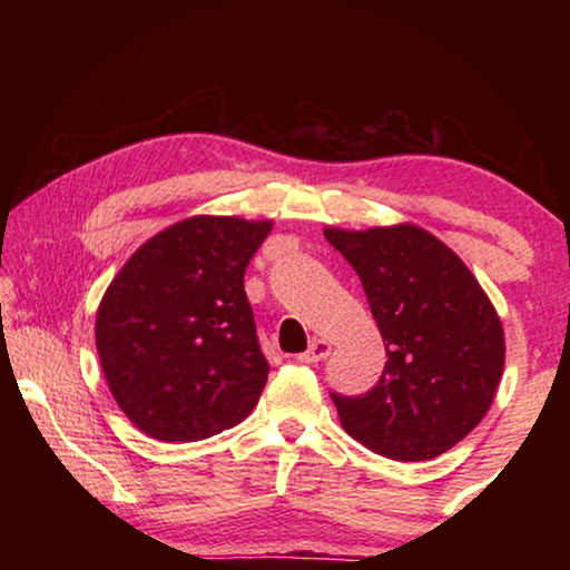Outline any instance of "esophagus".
<instances>
[{
    "label": "esophagus",
    "mask_w": 570,
    "mask_h": 570,
    "mask_svg": "<svg viewBox=\"0 0 570 570\" xmlns=\"http://www.w3.org/2000/svg\"><path fill=\"white\" fill-rule=\"evenodd\" d=\"M330 352H332V344L330 342H326V340H314L312 344H308L306 352L298 354V362L316 364V362L326 360V356H330Z\"/></svg>",
    "instance_id": "34e87169"
}]
</instances>
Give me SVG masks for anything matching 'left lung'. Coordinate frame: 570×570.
<instances>
[{
  "mask_svg": "<svg viewBox=\"0 0 570 570\" xmlns=\"http://www.w3.org/2000/svg\"><path fill=\"white\" fill-rule=\"evenodd\" d=\"M324 236L360 274L387 350L362 397L332 394L342 428L384 458L420 462L468 438L495 400L503 322L462 258L414 224Z\"/></svg>",
  "mask_w": 570,
  "mask_h": 570,
  "instance_id": "8db88e82",
  "label": "left lung"
}]
</instances>
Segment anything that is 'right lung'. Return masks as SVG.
Listing matches in <instances>:
<instances>
[{
    "instance_id": "obj_1",
    "label": "right lung",
    "mask_w": 570,
    "mask_h": 570,
    "mask_svg": "<svg viewBox=\"0 0 570 570\" xmlns=\"http://www.w3.org/2000/svg\"><path fill=\"white\" fill-rule=\"evenodd\" d=\"M274 220L190 216L148 238L95 320L105 382L135 428L196 442L254 412L268 364L244 274Z\"/></svg>"
}]
</instances>
